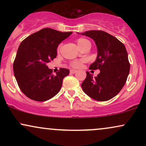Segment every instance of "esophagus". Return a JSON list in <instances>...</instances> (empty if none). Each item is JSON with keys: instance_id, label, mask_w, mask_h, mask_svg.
<instances>
[{"instance_id": "34e87169", "label": "esophagus", "mask_w": 146, "mask_h": 146, "mask_svg": "<svg viewBox=\"0 0 146 146\" xmlns=\"http://www.w3.org/2000/svg\"><path fill=\"white\" fill-rule=\"evenodd\" d=\"M76 72H77L76 70H74V69L70 70V73H75Z\"/></svg>"}]
</instances>
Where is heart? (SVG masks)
Returning a JSON list of instances; mask_svg holds the SVG:
<instances>
[{
	"instance_id": "b5f03b06",
	"label": "heart",
	"mask_w": 146,
	"mask_h": 146,
	"mask_svg": "<svg viewBox=\"0 0 146 146\" xmlns=\"http://www.w3.org/2000/svg\"><path fill=\"white\" fill-rule=\"evenodd\" d=\"M76 42H77V44H78V47L80 48H82L85 44H87V43L90 42L88 40L86 39V38H78V39L77 40ZM60 47H61V44H60L59 46H58V51H59ZM81 64H82L81 61H78V60H76V61L72 62L71 63V65L74 68H78V67H80V65H81Z\"/></svg>"
}]
</instances>
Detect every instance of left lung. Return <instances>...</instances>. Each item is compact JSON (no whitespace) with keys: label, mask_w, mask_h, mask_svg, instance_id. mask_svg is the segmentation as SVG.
Here are the masks:
<instances>
[{"label":"left lung","mask_w":146,"mask_h":146,"mask_svg":"<svg viewBox=\"0 0 146 146\" xmlns=\"http://www.w3.org/2000/svg\"><path fill=\"white\" fill-rule=\"evenodd\" d=\"M82 35L90 37L95 41L98 56L89 68L100 71L95 78L87 71L82 88L93 100L108 101L116 96L126 82L130 72L128 53L121 42L104 31L90 30Z\"/></svg>","instance_id":"8db88e82"}]
</instances>
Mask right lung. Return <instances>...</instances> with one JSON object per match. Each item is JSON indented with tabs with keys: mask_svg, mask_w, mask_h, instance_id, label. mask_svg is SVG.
Listing matches in <instances>:
<instances>
[{
	"mask_svg": "<svg viewBox=\"0 0 146 146\" xmlns=\"http://www.w3.org/2000/svg\"><path fill=\"white\" fill-rule=\"evenodd\" d=\"M72 33L44 28L26 38L20 44L13 68L20 89L27 98L44 102L61 89L69 70L61 68L56 75L46 64L57 56V48Z\"/></svg>",
	"mask_w": 146,
	"mask_h": 146,
	"instance_id": "obj_1",
	"label": "right lung"
}]
</instances>
